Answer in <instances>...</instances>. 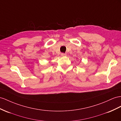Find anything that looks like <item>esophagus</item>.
<instances>
[{
  "label": "esophagus",
  "instance_id": "esophagus-1",
  "mask_svg": "<svg viewBox=\"0 0 121 121\" xmlns=\"http://www.w3.org/2000/svg\"><path fill=\"white\" fill-rule=\"evenodd\" d=\"M61 56L62 57H64V56H66V54H64V53H61Z\"/></svg>",
  "mask_w": 121,
  "mask_h": 121
}]
</instances>
